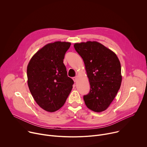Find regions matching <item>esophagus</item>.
I'll return each mask as SVG.
<instances>
[{
  "label": "esophagus",
  "instance_id": "obj_1",
  "mask_svg": "<svg viewBox=\"0 0 147 147\" xmlns=\"http://www.w3.org/2000/svg\"><path fill=\"white\" fill-rule=\"evenodd\" d=\"M73 80H74V82H76L77 80V77H74L73 78Z\"/></svg>",
  "mask_w": 147,
  "mask_h": 147
}]
</instances>
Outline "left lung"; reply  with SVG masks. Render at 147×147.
Returning a JSON list of instances; mask_svg holds the SVG:
<instances>
[{"mask_svg":"<svg viewBox=\"0 0 147 147\" xmlns=\"http://www.w3.org/2000/svg\"><path fill=\"white\" fill-rule=\"evenodd\" d=\"M74 47L84 62L90 91L83 96L87 108L95 112L105 111L120 89L121 65L116 55L96 41L76 43Z\"/></svg>","mask_w":147,"mask_h":147,"instance_id":"left-lung-1","label":"left lung"}]
</instances>
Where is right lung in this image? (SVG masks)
<instances>
[{"instance_id": "add662e5", "label": "right lung", "mask_w": 147, "mask_h": 147, "mask_svg": "<svg viewBox=\"0 0 147 147\" xmlns=\"http://www.w3.org/2000/svg\"><path fill=\"white\" fill-rule=\"evenodd\" d=\"M71 44L57 41L39 49L27 66L28 86L34 100L49 112L65 104L74 84L67 76L63 59Z\"/></svg>"}]
</instances>
